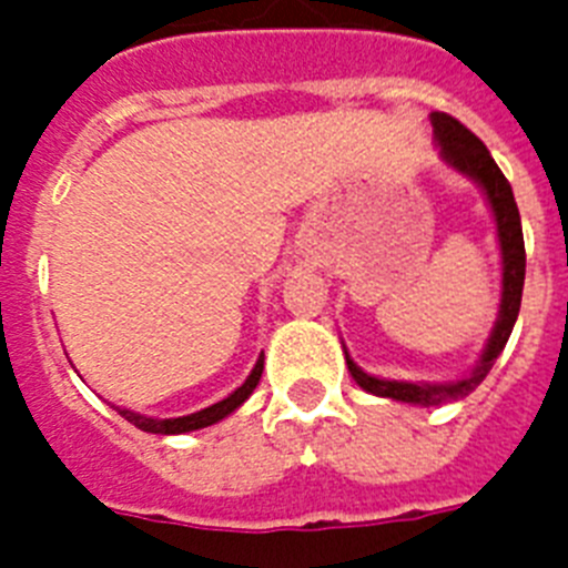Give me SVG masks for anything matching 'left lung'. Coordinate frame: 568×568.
<instances>
[{
	"label": "left lung",
	"mask_w": 568,
	"mask_h": 568,
	"mask_svg": "<svg viewBox=\"0 0 568 568\" xmlns=\"http://www.w3.org/2000/svg\"><path fill=\"white\" fill-rule=\"evenodd\" d=\"M433 122L435 142L440 148V159L458 173L469 175L471 182H478L484 190L486 202H489L491 215H495V227H498V244H500V258H504V287H500V310L495 329H491L489 341H486L480 361L475 364L466 378L453 381V384H415V381H386L375 378V375L364 373L349 353H344L349 375L355 384L366 393L378 395V398H393L404 400V404H418V406H440L453 404V400L466 398L475 393V386L489 375L491 364L498 361L504 353L506 341H509L511 327L518 321L520 313V295H524V275H526V247H524V227H520V213L511 195V184L506 182V175L495 164L489 155L486 144L480 142L478 135L466 130L458 119L446 113L429 115Z\"/></svg>",
	"instance_id": "1"
}]
</instances>
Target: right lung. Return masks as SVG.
Instances as JSON below:
<instances>
[{"instance_id": "obj_1", "label": "right lung", "mask_w": 568, "mask_h": 568, "mask_svg": "<svg viewBox=\"0 0 568 568\" xmlns=\"http://www.w3.org/2000/svg\"><path fill=\"white\" fill-rule=\"evenodd\" d=\"M261 373H264V353L258 355V361H255L253 373L247 375V381L235 389V393H230L227 398L219 400V404L207 406V409H202V413H193V415H182V418H150V415H142V413H133V409H124V406H113L115 413L122 415L124 420H130L133 426H139L142 433H153V435H182V433H193V429H204V426H213L219 424L222 418H227L230 413H235L244 400L253 395V389L258 386L261 381Z\"/></svg>"}]
</instances>
